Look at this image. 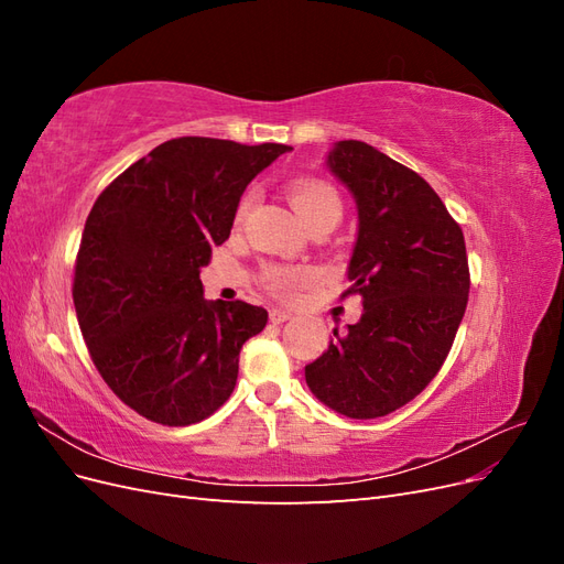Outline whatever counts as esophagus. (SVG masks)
<instances>
[{
  "label": "esophagus",
  "mask_w": 564,
  "mask_h": 564,
  "mask_svg": "<svg viewBox=\"0 0 564 564\" xmlns=\"http://www.w3.org/2000/svg\"><path fill=\"white\" fill-rule=\"evenodd\" d=\"M286 319H292V313L289 311H282V308H270V322L272 324H282Z\"/></svg>",
  "instance_id": "obj_1"
}]
</instances>
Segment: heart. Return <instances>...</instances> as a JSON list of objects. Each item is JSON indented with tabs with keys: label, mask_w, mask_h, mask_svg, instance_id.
Listing matches in <instances>:
<instances>
[{
	"label": "heart",
	"mask_w": 564,
	"mask_h": 564,
	"mask_svg": "<svg viewBox=\"0 0 564 564\" xmlns=\"http://www.w3.org/2000/svg\"><path fill=\"white\" fill-rule=\"evenodd\" d=\"M289 197H292V204L308 228L319 224H332L336 228L340 216H344V202H340L336 187L319 178H294L289 183ZM251 202L253 195L247 193L240 202V207H237V218L247 216V212L251 209ZM313 278L315 272L301 265H270L263 272L268 292L275 294L278 299H292L296 289L305 282H311Z\"/></svg>",
	"instance_id": "heart-1"
}]
</instances>
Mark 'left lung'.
<instances>
[{
	"instance_id": "obj_1",
	"label": "left lung",
	"mask_w": 564,
	"mask_h": 564,
	"mask_svg": "<svg viewBox=\"0 0 564 564\" xmlns=\"http://www.w3.org/2000/svg\"><path fill=\"white\" fill-rule=\"evenodd\" d=\"M329 172L357 204L350 289L360 322L305 367V383L334 412L377 419L412 402L452 350L470 272L464 232L416 172L362 141H338Z\"/></svg>"
}]
</instances>
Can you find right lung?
I'll return each mask as SVG.
<instances>
[{"mask_svg": "<svg viewBox=\"0 0 564 564\" xmlns=\"http://www.w3.org/2000/svg\"><path fill=\"white\" fill-rule=\"evenodd\" d=\"M286 150L183 135L98 195L73 301L98 373L141 416L191 425L230 398L240 350L263 332L268 313L207 301L199 268L228 240L245 187Z\"/></svg>", "mask_w": 564, "mask_h": 564, "instance_id": "1", "label": "right lung"}]
</instances>
